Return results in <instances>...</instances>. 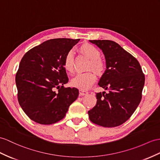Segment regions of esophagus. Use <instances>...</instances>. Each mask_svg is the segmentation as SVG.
<instances>
[{"instance_id":"34e87169","label":"esophagus","mask_w":160,"mask_h":160,"mask_svg":"<svg viewBox=\"0 0 160 160\" xmlns=\"http://www.w3.org/2000/svg\"><path fill=\"white\" fill-rule=\"evenodd\" d=\"M79 93L81 96H84V95H87L88 92H86V91H84V90H82V89H80L79 90Z\"/></svg>"}]
</instances>
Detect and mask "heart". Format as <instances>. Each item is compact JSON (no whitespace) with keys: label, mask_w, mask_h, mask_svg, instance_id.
Returning <instances> with one entry per match:
<instances>
[{"label":"heart","mask_w":160,"mask_h":160,"mask_svg":"<svg viewBox=\"0 0 160 160\" xmlns=\"http://www.w3.org/2000/svg\"><path fill=\"white\" fill-rule=\"evenodd\" d=\"M81 52L87 56L91 60L89 68H93L100 74L104 70V62L100 59V52L95 46L85 44L81 47ZM64 67L69 72L74 71V53L69 51L67 53L64 60ZM96 81V75L93 71H89L83 73H77L71 80V83L74 87L81 89H88L90 88Z\"/></svg>","instance_id":"obj_1"}]
</instances>
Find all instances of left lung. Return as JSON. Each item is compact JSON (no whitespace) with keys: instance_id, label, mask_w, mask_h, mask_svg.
Returning <instances> with one entry per match:
<instances>
[{"instance_id":"8db88e82","label":"left lung","mask_w":160,"mask_h":160,"mask_svg":"<svg viewBox=\"0 0 160 160\" xmlns=\"http://www.w3.org/2000/svg\"><path fill=\"white\" fill-rule=\"evenodd\" d=\"M102 50L106 70L98 85L108 92L96 93V106L88 111L93 123L106 128L122 125L129 119L142 98L145 75L139 62L117 42L89 41Z\"/></svg>"}]
</instances>
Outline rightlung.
<instances>
[{"instance_id": "right-lung-1", "label": "right lung", "mask_w": 160, "mask_h": 160, "mask_svg": "<svg viewBox=\"0 0 160 160\" xmlns=\"http://www.w3.org/2000/svg\"><path fill=\"white\" fill-rule=\"evenodd\" d=\"M80 39L53 38L42 42L23 56L15 76L19 105L28 118L44 125L63 119L78 96L68 82L64 60Z\"/></svg>"}]
</instances>
